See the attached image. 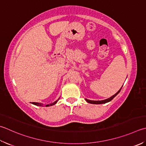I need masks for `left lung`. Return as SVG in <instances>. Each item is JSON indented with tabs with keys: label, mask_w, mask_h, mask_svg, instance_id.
<instances>
[{
	"label": "left lung",
	"mask_w": 146,
	"mask_h": 146,
	"mask_svg": "<svg viewBox=\"0 0 146 146\" xmlns=\"http://www.w3.org/2000/svg\"><path fill=\"white\" fill-rule=\"evenodd\" d=\"M122 88V87H121ZM121 88L119 89L118 92H116L115 95H113V96H111L110 98H108L107 99H105V100H102V101H90V100H88V99H85V100H86V101L87 102H88V103H90V104H104V103H106V102H108L111 101V100L113 99V98H115V97H116L117 96V94H118L119 92H120V90L121 89Z\"/></svg>",
	"instance_id": "1"
}]
</instances>
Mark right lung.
I'll return each instance as SVG.
<instances>
[{
  "instance_id": "obj_1",
  "label": "right lung",
  "mask_w": 146,
  "mask_h": 146,
  "mask_svg": "<svg viewBox=\"0 0 146 146\" xmlns=\"http://www.w3.org/2000/svg\"><path fill=\"white\" fill-rule=\"evenodd\" d=\"M59 101V99L58 100V101H55L54 102H53V103H52V104H47V105H45V106L46 107H48V106H52V105H54L55 104H56L57 103V102H58ZM32 104H35V105H36V106H45V105H43L42 104H41V103H38V102H32Z\"/></svg>"
}]
</instances>
